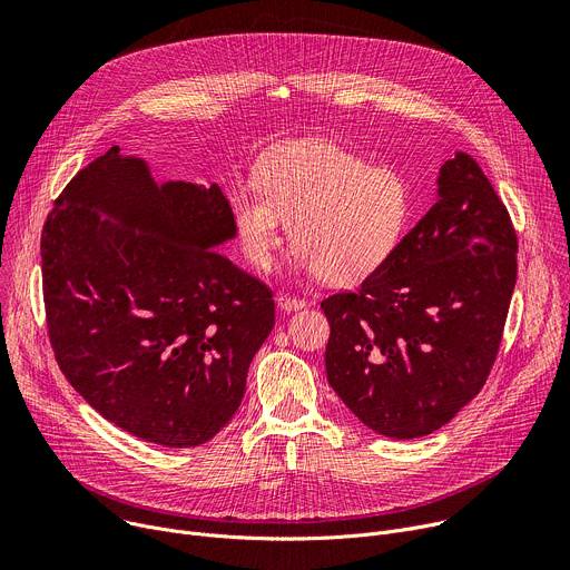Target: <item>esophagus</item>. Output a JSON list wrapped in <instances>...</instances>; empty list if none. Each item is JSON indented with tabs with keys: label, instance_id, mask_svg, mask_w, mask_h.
Instances as JSON below:
<instances>
[{
	"label": "esophagus",
	"instance_id": "34e87169",
	"mask_svg": "<svg viewBox=\"0 0 570 570\" xmlns=\"http://www.w3.org/2000/svg\"><path fill=\"white\" fill-rule=\"evenodd\" d=\"M275 302H277V307L282 312H295V309L305 307V299L297 297V295H291V293H277Z\"/></svg>",
	"mask_w": 570,
	"mask_h": 570
}]
</instances>
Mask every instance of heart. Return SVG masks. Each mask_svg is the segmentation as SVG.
Returning <instances> with one entry per match:
<instances>
[{"label": "heart", "mask_w": 570, "mask_h": 570, "mask_svg": "<svg viewBox=\"0 0 570 570\" xmlns=\"http://www.w3.org/2000/svg\"><path fill=\"white\" fill-rule=\"evenodd\" d=\"M258 189H236L232 215L245 258L268 271L286 224L299 261L327 284L371 275L399 247L412 213L407 178L327 139L288 141L256 167Z\"/></svg>", "instance_id": "heart-1"}]
</instances>
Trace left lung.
Segmentation results:
<instances>
[{
	"instance_id": "left-lung-1",
	"label": "left lung",
	"mask_w": 570,
	"mask_h": 570,
	"mask_svg": "<svg viewBox=\"0 0 570 570\" xmlns=\"http://www.w3.org/2000/svg\"><path fill=\"white\" fill-rule=\"evenodd\" d=\"M515 275L511 215L459 150L440 169L438 202L381 268L321 302L332 390L385 438L438 431L485 385Z\"/></svg>"
}]
</instances>
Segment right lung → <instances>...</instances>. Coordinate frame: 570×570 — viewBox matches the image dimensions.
<instances>
[{
	"label": "right lung",
	"mask_w": 570,
	"mask_h": 570,
	"mask_svg": "<svg viewBox=\"0 0 570 570\" xmlns=\"http://www.w3.org/2000/svg\"><path fill=\"white\" fill-rule=\"evenodd\" d=\"M234 236L217 183L158 185L117 146L63 187L41 236L48 336L107 422L163 446L229 424L275 325L271 286L213 249Z\"/></svg>",
	"instance_id": "1"
}]
</instances>
